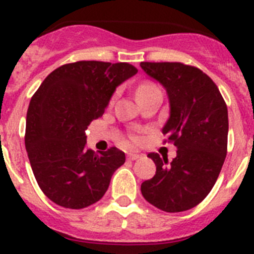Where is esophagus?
<instances>
[{"label":"esophagus","instance_id":"1","mask_svg":"<svg viewBox=\"0 0 254 254\" xmlns=\"http://www.w3.org/2000/svg\"><path fill=\"white\" fill-rule=\"evenodd\" d=\"M138 158H141L140 154H133V152L127 154V159H128V160H137Z\"/></svg>","mask_w":254,"mask_h":254}]
</instances>
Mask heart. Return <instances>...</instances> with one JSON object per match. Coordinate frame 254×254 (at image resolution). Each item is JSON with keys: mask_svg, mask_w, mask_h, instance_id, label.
<instances>
[{"mask_svg": "<svg viewBox=\"0 0 254 254\" xmlns=\"http://www.w3.org/2000/svg\"><path fill=\"white\" fill-rule=\"evenodd\" d=\"M152 90H158V87L155 86V85H152V84H142V85H140V86H138V89H137V95H140V94H142V93H147V91H152ZM133 142H137V138H133Z\"/></svg>", "mask_w": 254, "mask_h": 254, "instance_id": "heart-1", "label": "heart"}]
</instances>
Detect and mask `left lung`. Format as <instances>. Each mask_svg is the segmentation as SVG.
<instances>
[{"label":"left lung","mask_w":254,"mask_h":254,"mask_svg":"<svg viewBox=\"0 0 254 254\" xmlns=\"http://www.w3.org/2000/svg\"><path fill=\"white\" fill-rule=\"evenodd\" d=\"M150 78L165 89L169 118L163 133L177 146L172 161L149 154L156 173L141 185L147 202L165 212L198 205L214 187L228 146V108L215 82L201 69L178 62H141Z\"/></svg>","instance_id":"obj_1"}]
</instances>
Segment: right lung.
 <instances>
[{
  "label": "right lung",
  "instance_id": "right-lung-1",
  "mask_svg": "<svg viewBox=\"0 0 254 254\" xmlns=\"http://www.w3.org/2000/svg\"><path fill=\"white\" fill-rule=\"evenodd\" d=\"M137 73L125 62L80 61L46 77L26 113L25 147L40 190L66 208H84L105 194L125 152L86 147L87 126L103 116L114 91Z\"/></svg>",
  "mask_w": 254,
  "mask_h": 254
}]
</instances>
